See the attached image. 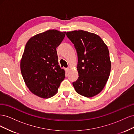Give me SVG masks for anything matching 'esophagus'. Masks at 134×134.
<instances>
[{
  "mask_svg": "<svg viewBox=\"0 0 134 134\" xmlns=\"http://www.w3.org/2000/svg\"><path fill=\"white\" fill-rule=\"evenodd\" d=\"M65 70H66V72H68L69 71H70V69H69V68H66V69H65Z\"/></svg>",
  "mask_w": 134,
  "mask_h": 134,
  "instance_id": "esophagus-1",
  "label": "esophagus"
}]
</instances>
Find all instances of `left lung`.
Listing matches in <instances>:
<instances>
[{
    "label": "left lung",
    "instance_id": "left-lung-1",
    "mask_svg": "<svg viewBox=\"0 0 134 134\" xmlns=\"http://www.w3.org/2000/svg\"><path fill=\"white\" fill-rule=\"evenodd\" d=\"M78 54L79 77L72 83L78 94L91 98L103 90L110 74L107 46L98 35L83 30L66 32Z\"/></svg>",
    "mask_w": 134,
    "mask_h": 134
}]
</instances>
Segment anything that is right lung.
<instances>
[{
	"label": "right lung",
	"instance_id": "right-lung-1",
	"mask_svg": "<svg viewBox=\"0 0 134 134\" xmlns=\"http://www.w3.org/2000/svg\"><path fill=\"white\" fill-rule=\"evenodd\" d=\"M66 32L50 30L35 35L27 41L21 60V71L29 90L48 98L58 93L65 71L58 63L56 47Z\"/></svg>",
	"mask_w": 134,
	"mask_h": 134
}]
</instances>
